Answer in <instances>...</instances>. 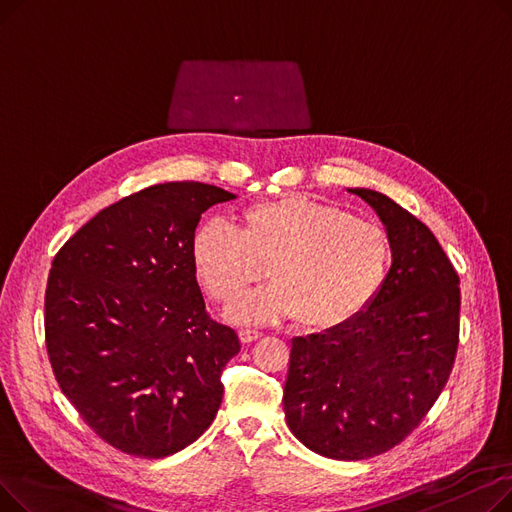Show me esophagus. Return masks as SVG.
Masks as SVG:
<instances>
[{
	"mask_svg": "<svg viewBox=\"0 0 512 512\" xmlns=\"http://www.w3.org/2000/svg\"><path fill=\"white\" fill-rule=\"evenodd\" d=\"M238 338H240L242 344H249V342L259 340V338H261V332H257V330H240V332H238Z\"/></svg>",
	"mask_w": 512,
	"mask_h": 512,
	"instance_id": "34e87169",
	"label": "esophagus"
}]
</instances>
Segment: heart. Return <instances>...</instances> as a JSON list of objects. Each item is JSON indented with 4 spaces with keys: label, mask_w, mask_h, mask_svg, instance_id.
<instances>
[{
    "label": "heart",
    "mask_w": 512,
    "mask_h": 512,
    "mask_svg": "<svg viewBox=\"0 0 512 512\" xmlns=\"http://www.w3.org/2000/svg\"><path fill=\"white\" fill-rule=\"evenodd\" d=\"M390 257L382 226L301 195L247 207L238 232L209 220L193 236L195 270L213 301H236L265 270L274 280L228 311L242 324L297 315L303 326L336 328L380 292Z\"/></svg>",
    "instance_id": "1"
}]
</instances>
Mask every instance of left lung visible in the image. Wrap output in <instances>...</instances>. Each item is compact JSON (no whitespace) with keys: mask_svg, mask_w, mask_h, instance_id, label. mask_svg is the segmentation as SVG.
Listing matches in <instances>:
<instances>
[{"mask_svg":"<svg viewBox=\"0 0 512 512\" xmlns=\"http://www.w3.org/2000/svg\"><path fill=\"white\" fill-rule=\"evenodd\" d=\"M348 193L378 213L392 265L355 317L292 338L282 405L290 432L309 450L363 461L405 440L444 390L459 346L461 288L415 215L369 188Z\"/></svg>","mask_w":512,"mask_h":512,"instance_id":"obj_1","label":"left lung"}]
</instances>
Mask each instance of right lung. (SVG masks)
<instances>
[{"instance_id":"right-lung-1","label":"right lung","mask_w":512,"mask_h":512,"mask_svg":"<svg viewBox=\"0 0 512 512\" xmlns=\"http://www.w3.org/2000/svg\"><path fill=\"white\" fill-rule=\"evenodd\" d=\"M236 199L203 182L155 184L101 209L53 257L45 344L53 375L114 448L164 459L222 405L240 340L213 321L193 263L201 213Z\"/></svg>"}]
</instances>
